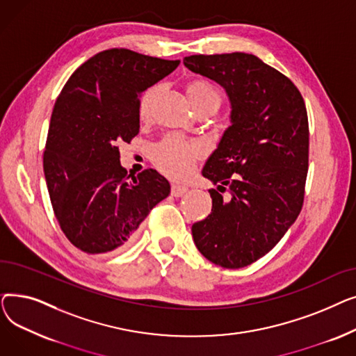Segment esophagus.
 I'll use <instances>...</instances> for the list:
<instances>
[{"label":"esophagus","instance_id":"1","mask_svg":"<svg viewBox=\"0 0 356 356\" xmlns=\"http://www.w3.org/2000/svg\"><path fill=\"white\" fill-rule=\"evenodd\" d=\"M188 188H186V186H181V184H173L172 186V196H175V197H180V196H183L184 193H188Z\"/></svg>","mask_w":356,"mask_h":356}]
</instances>
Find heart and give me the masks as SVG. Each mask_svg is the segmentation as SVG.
<instances>
[{"label":"heart","mask_w":356,"mask_h":356,"mask_svg":"<svg viewBox=\"0 0 356 356\" xmlns=\"http://www.w3.org/2000/svg\"><path fill=\"white\" fill-rule=\"evenodd\" d=\"M188 95L196 109L202 106H218L220 95L218 89L203 79H193L186 86ZM160 95V85L147 88L138 101V115L147 121L153 114V108ZM203 147L197 141H188L177 136H168L161 140L152 153L154 165L159 170L172 179H183L188 176L195 163L202 159Z\"/></svg>","instance_id":"obj_1"}]
</instances>
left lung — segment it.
<instances>
[{"mask_svg": "<svg viewBox=\"0 0 356 356\" xmlns=\"http://www.w3.org/2000/svg\"><path fill=\"white\" fill-rule=\"evenodd\" d=\"M184 66L227 90L231 125L202 175L211 215L193 223L200 254L223 268H242L270 252L303 207L309 168V121L300 90L254 54H193Z\"/></svg>", "mask_w": 356, "mask_h": 356, "instance_id": "1", "label": "left lung"}]
</instances>
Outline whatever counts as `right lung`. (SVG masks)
<instances>
[{
  "label": "right lung",
  "instance_id": "obj_1",
  "mask_svg": "<svg viewBox=\"0 0 356 356\" xmlns=\"http://www.w3.org/2000/svg\"><path fill=\"white\" fill-rule=\"evenodd\" d=\"M179 63L128 49L104 50L72 73L56 99L44 177L56 219L81 251L102 254L125 247L170 193V183L153 168L128 175L118 145L138 134L141 92Z\"/></svg>",
  "mask_w": 356,
  "mask_h": 356
}]
</instances>
